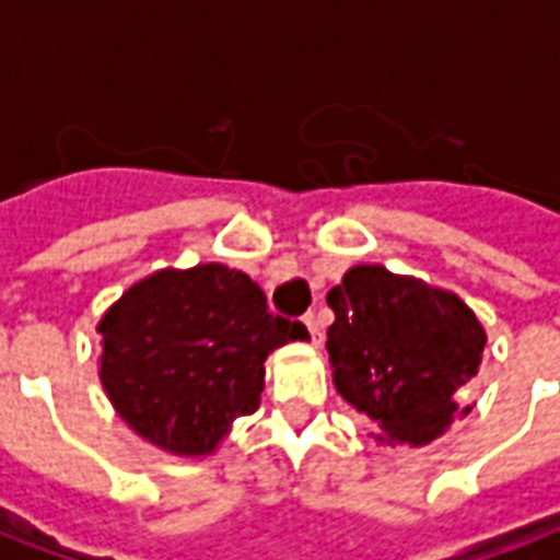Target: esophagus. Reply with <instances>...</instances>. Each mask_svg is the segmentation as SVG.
<instances>
[{
    "label": "esophagus",
    "mask_w": 560,
    "mask_h": 560,
    "mask_svg": "<svg viewBox=\"0 0 560 560\" xmlns=\"http://www.w3.org/2000/svg\"><path fill=\"white\" fill-rule=\"evenodd\" d=\"M303 324H305V329H308L312 341H315V345H320V324H317V317L308 312V315H303Z\"/></svg>",
    "instance_id": "esophagus-1"
}]
</instances>
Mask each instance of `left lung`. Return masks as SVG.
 <instances>
[{"mask_svg":"<svg viewBox=\"0 0 560 560\" xmlns=\"http://www.w3.org/2000/svg\"><path fill=\"white\" fill-rule=\"evenodd\" d=\"M332 381L377 441L429 444L465 417L462 389L480 365V320L456 293L384 267H353L327 293Z\"/></svg>","mask_w":560,"mask_h":560,"instance_id":"left-lung-1","label":"left lung"}]
</instances>
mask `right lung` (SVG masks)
Segmentation results:
<instances>
[{"label": "right lung", "instance_id": "add662e5", "mask_svg": "<svg viewBox=\"0 0 560 560\" xmlns=\"http://www.w3.org/2000/svg\"><path fill=\"white\" fill-rule=\"evenodd\" d=\"M102 384L147 441L203 456L236 417L255 413L264 360L303 324L272 315L245 272L200 264L138 281L102 317Z\"/></svg>", "mask_w": 560, "mask_h": 560}]
</instances>
